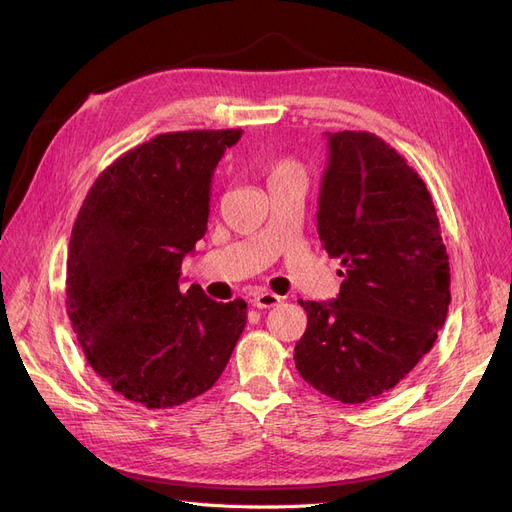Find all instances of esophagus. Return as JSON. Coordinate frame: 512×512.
Instances as JSON below:
<instances>
[{"label": "esophagus", "instance_id": "obj_1", "mask_svg": "<svg viewBox=\"0 0 512 512\" xmlns=\"http://www.w3.org/2000/svg\"><path fill=\"white\" fill-rule=\"evenodd\" d=\"M277 303H282V297L275 292H258L254 294V305L258 309H267V307H275Z\"/></svg>", "mask_w": 512, "mask_h": 512}]
</instances>
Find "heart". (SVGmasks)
<instances>
[{
	"mask_svg": "<svg viewBox=\"0 0 512 512\" xmlns=\"http://www.w3.org/2000/svg\"><path fill=\"white\" fill-rule=\"evenodd\" d=\"M290 166H292L290 162H280V164H277V166L273 168V173H271V177H273V175H277V173H282V170H286V168H290Z\"/></svg>",
	"mask_w": 512,
	"mask_h": 512,
	"instance_id": "heart-1",
	"label": "heart"
}]
</instances>
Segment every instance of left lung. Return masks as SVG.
<instances>
[{"label": "left lung", "instance_id": "1", "mask_svg": "<svg viewBox=\"0 0 512 512\" xmlns=\"http://www.w3.org/2000/svg\"><path fill=\"white\" fill-rule=\"evenodd\" d=\"M318 237L342 260L337 299L299 301L301 378L342 404L404 380L433 348L451 303V269L431 194L416 170L369 132H327Z\"/></svg>", "mask_w": 512, "mask_h": 512}]
</instances>
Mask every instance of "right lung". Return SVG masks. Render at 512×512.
Returning <instances> with one entry per match:
<instances>
[{"instance_id": "1", "label": "right lung", "mask_w": 512, "mask_h": 512, "mask_svg": "<svg viewBox=\"0 0 512 512\" xmlns=\"http://www.w3.org/2000/svg\"><path fill=\"white\" fill-rule=\"evenodd\" d=\"M243 130L168 132L91 185L74 222L66 305L91 369L136 406L209 391L235 350L247 303L181 292V262L205 237L211 177Z\"/></svg>"}]
</instances>
